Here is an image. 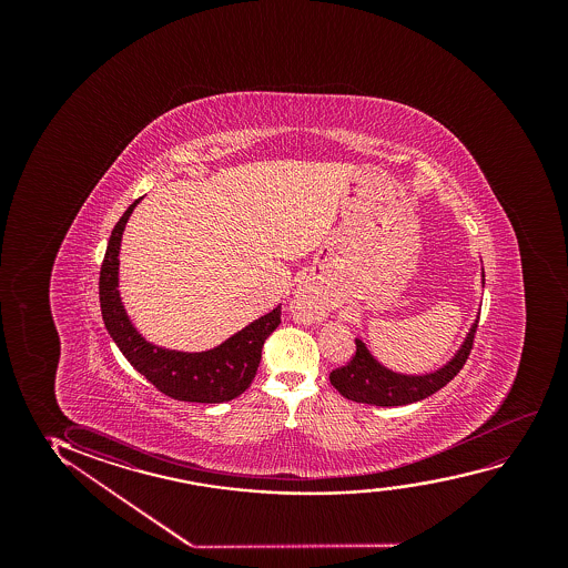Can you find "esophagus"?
Here are the masks:
<instances>
[{"mask_svg": "<svg viewBox=\"0 0 568 568\" xmlns=\"http://www.w3.org/2000/svg\"><path fill=\"white\" fill-rule=\"evenodd\" d=\"M298 296H304V298H308V303H311L312 295L308 293V288L301 287L298 288Z\"/></svg>", "mask_w": 568, "mask_h": 568, "instance_id": "1", "label": "esophagus"}]
</instances>
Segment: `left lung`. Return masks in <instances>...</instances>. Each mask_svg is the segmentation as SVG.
<instances>
[{"label":"left lung","mask_w":568,"mask_h":568,"mask_svg":"<svg viewBox=\"0 0 568 568\" xmlns=\"http://www.w3.org/2000/svg\"><path fill=\"white\" fill-rule=\"evenodd\" d=\"M481 283L485 285V272L481 273ZM477 320L469 327L466 339L454 353V357L436 371L425 374L396 373L382 365L361 337H355V357L342 368H335L334 373L329 374V382L343 397L357 404L396 407L420 402L446 386L462 371V366L466 365L467 355L474 345Z\"/></svg>","instance_id":"obj_1"}]
</instances>
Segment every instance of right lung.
<instances>
[{
    "mask_svg": "<svg viewBox=\"0 0 568 568\" xmlns=\"http://www.w3.org/2000/svg\"><path fill=\"white\" fill-rule=\"evenodd\" d=\"M135 202L125 210L110 234L99 280L104 326L130 365L143 374L164 396L190 404H223L241 396L248 388L262 358V347L273 329L281 324V304L272 312L250 322L241 332L226 337L217 347L197 353L166 349L148 342L133 326L120 296V246L125 223Z\"/></svg>",
    "mask_w": 568,
    "mask_h": 568,
    "instance_id": "add662e5",
    "label": "right lung"
}]
</instances>
